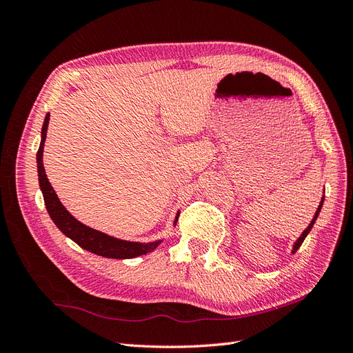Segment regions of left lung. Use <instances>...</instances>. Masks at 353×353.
Returning <instances> with one entry per match:
<instances>
[{
	"label": "left lung",
	"instance_id": "1",
	"mask_svg": "<svg viewBox=\"0 0 353 353\" xmlns=\"http://www.w3.org/2000/svg\"><path fill=\"white\" fill-rule=\"evenodd\" d=\"M322 203H323V197H322V200H321V203H319V208H318V211H316V214H315V216H313V220H312V223L307 225V228L306 230H304L303 233H301V236L299 237L297 239V242L294 243V248H292V254L299 250V248L301 246V243H303V241L306 239V236L309 234V232L312 230V227H313V224H315V221H316V218H318V215H319V212H321V208H322Z\"/></svg>",
	"mask_w": 353,
	"mask_h": 353
}]
</instances>
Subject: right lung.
Returning <instances> with one entry per match:
<instances>
[{"label": "right lung", "mask_w": 353, "mask_h": 353, "mask_svg": "<svg viewBox=\"0 0 353 353\" xmlns=\"http://www.w3.org/2000/svg\"><path fill=\"white\" fill-rule=\"evenodd\" d=\"M50 114L47 112V116L43 123L41 129V142L40 148L37 151V168H38V183H40V188L44 197V205L47 208L53 223L58 225L59 230L68 236L75 243L80 245L83 250L93 252L101 256H107V259H135V256L144 255L147 252H151L159 246L161 241L151 242V243H139V242H128L117 239V237L108 236L102 232L94 230L83 223L77 221L75 218L66 211L65 206L61 203L58 199V194L54 193L53 187L50 185L49 179H47L44 165H43V150H44V141L47 135V126H49ZM178 221V215L175 218V223Z\"/></svg>", "instance_id": "right-lung-1"}]
</instances>
